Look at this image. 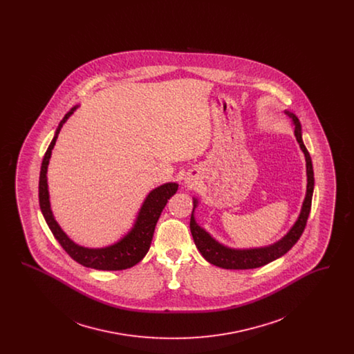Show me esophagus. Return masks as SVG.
I'll list each match as a JSON object with an SVG mask.
<instances>
[{
  "mask_svg": "<svg viewBox=\"0 0 354 354\" xmlns=\"http://www.w3.org/2000/svg\"><path fill=\"white\" fill-rule=\"evenodd\" d=\"M199 182V175L196 174V171H191L187 174V176L185 178V183L188 187H194V185H198Z\"/></svg>",
  "mask_w": 354,
  "mask_h": 354,
  "instance_id": "esophagus-1",
  "label": "esophagus"
}]
</instances>
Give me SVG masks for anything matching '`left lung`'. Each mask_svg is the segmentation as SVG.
Instances as JSON below:
<instances>
[{
  "mask_svg": "<svg viewBox=\"0 0 354 354\" xmlns=\"http://www.w3.org/2000/svg\"><path fill=\"white\" fill-rule=\"evenodd\" d=\"M286 115L292 119L293 127H295V135L296 139L300 145V149L305 155V162H306V178H308V185H306V195L304 199L301 212L299 215L292 228L288 231L283 239L276 241L274 244H270L268 247H261V248H248V250H235L223 245L218 240H215L212 236L209 235L204 228H202L194 216L195 208L198 207V199L194 198V209L191 215V221H189V228L191 234L194 237L195 245L202 253L203 257L224 270H253L263 267L268 264L270 261L281 257L286 254L303 235L306 220L310 212L312 207V196H313V188H315V174H313V166H312V159L310 155L306 150L304 145L303 138H301V124L299 118L293 114L286 111Z\"/></svg>",
  "mask_w": 354,
  "mask_h": 354,
  "instance_id": "8db88e82",
  "label": "left lung"
}]
</instances>
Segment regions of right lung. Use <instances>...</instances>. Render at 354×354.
Segmentation results:
<instances>
[{
	"label": "right lung",
	"mask_w": 354,
	"mask_h": 354,
	"mask_svg": "<svg viewBox=\"0 0 354 354\" xmlns=\"http://www.w3.org/2000/svg\"><path fill=\"white\" fill-rule=\"evenodd\" d=\"M78 106H74L64 119L59 122L54 138L51 140L48 150L45 152L41 172H39V185H38V196H39V207L42 215L46 220L49 228L62 248L68 252V256L87 268H94L100 270H127L138 264L149 252L151 245L152 236L155 231V225L158 219L169 202V198L178 191L176 183H166L153 188L151 192L146 196L142 204L138 216L135 219L134 225L123 236L119 241L113 245L104 248H87L74 243L68 237L59 224L54 219L51 212L50 198L48 189V166L50 160L51 150L54 149L55 140L68 117L77 110Z\"/></svg>",
	"instance_id": "1"
}]
</instances>
